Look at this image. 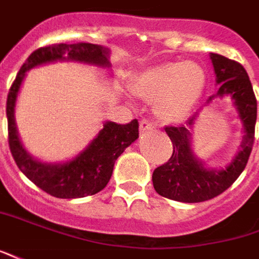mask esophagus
<instances>
[{"label": "esophagus", "mask_w": 259, "mask_h": 259, "mask_svg": "<svg viewBox=\"0 0 259 259\" xmlns=\"http://www.w3.org/2000/svg\"><path fill=\"white\" fill-rule=\"evenodd\" d=\"M153 128V124L149 119H142L140 122V130L141 133H145V131H151Z\"/></svg>", "instance_id": "esophagus-1"}]
</instances>
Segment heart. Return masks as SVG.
Returning <instances> with one entry per match:
<instances>
[{
	"mask_svg": "<svg viewBox=\"0 0 259 259\" xmlns=\"http://www.w3.org/2000/svg\"><path fill=\"white\" fill-rule=\"evenodd\" d=\"M206 87V72L199 63L163 62L145 69L135 78L134 89L142 99L155 101L156 117L175 124L186 118L200 101Z\"/></svg>",
	"mask_w": 259,
	"mask_h": 259,
	"instance_id": "obj_1",
	"label": "heart"
}]
</instances>
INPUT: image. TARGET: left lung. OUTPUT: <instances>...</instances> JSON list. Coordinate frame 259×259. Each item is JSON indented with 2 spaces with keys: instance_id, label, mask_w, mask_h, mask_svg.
<instances>
[{
  "instance_id": "1",
  "label": "left lung",
  "mask_w": 259,
  "mask_h": 259,
  "mask_svg": "<svg viewBox=\"0 0 259 259\" xmlns=\"http://www.w3.org/2000/svg\"><path fill=\"white\" fill-rule=\"evenodd\" d=\"M219 90L206 103L231 99L242 125V141L238 151L224 166H210L194 153L192 134L199 112L182 126H166L165 131L174 144V153L165 165L152 174L156 193L182 203H200L213 199L227 190L241 175L252 151L256 122V100L245 69L231 59L210 53Z\"/></svg>"
}]
</instances>
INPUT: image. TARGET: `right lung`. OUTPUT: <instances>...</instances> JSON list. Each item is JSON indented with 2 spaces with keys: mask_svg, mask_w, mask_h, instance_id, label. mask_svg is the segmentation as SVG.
I'll return each instance as SVG.
<instances>
[{
  "mask_svg": "<svg viewBox=\"0 0 259 259\" xmlns=\"http://www.w3.org/2000/svg\"><path fill=\"white\" fill-rule=\"evenodd\" d=\"M110 55L111 51L103 45L59 44L40 48L26 59L11 85L7 100L11 153L21 172L51 196L59 199H80L101 192L111 179L115 160L125 148L138 140L140 124L137 119L125 125L104 121L103 128L96 134L89 145L70 159L62 162L39 159L25 148L15 121L18 94L26 73L37 66L56 62H76L110 70Z\"/></svg>",
  "mask_w": 259,
  "mask_h": 259,
  "instance_id": "1",
  "label": "right lung"
}]
</instances>
